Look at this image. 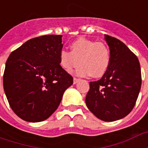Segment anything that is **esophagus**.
Instances as JSON below:
<instances>
[{
    "instance_id": "1",
    "label": "esophagus",
    "mask_w": 148,
    "mask_h": 148,
    "mask_svg": "<svg viewBox=\"0 0 148 148\" xmlns=\"http://www.w3.org/2000/svg\"><path fill=\"white\" fill-rule=\"evenodd\" d=\"M78 81H79V79H78V78L74 77V79H73V83H74V84L77 83V82H78Z\"/></svg>"
}]
</instances>
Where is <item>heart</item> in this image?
Returning a JSON list of instances; mask_svg holds the SVG:
<instances>
[{
    "mask_svg": "<svg viewBox=\"0 0 148 148\" xmlns=\"http://www.w3.org/2000/svg\"><path fill=\"white\" fill-rule=\"evenodd\" d=\"M70 47L71 51L62 50L58 54L59 64L65 71L70 72L79 62L81 66L76 71L79 76L92 75L98 78L106 74L111 63V54L104 42L81 37L71 42Z\"/></svg>",
    "mask_w": 148,
    "mask_h": 148,
    "instance_id": "obj_1",
    "label": "heart"
}]
</instances>
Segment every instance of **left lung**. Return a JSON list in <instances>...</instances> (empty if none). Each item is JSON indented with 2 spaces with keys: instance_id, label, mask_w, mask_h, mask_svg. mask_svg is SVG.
Masks as SVG:
<instances>
[{
  "instance_id": "1",
  "label": "left lung",
  "mask_w": 148,
  "mask_h": 148,
  "mask_svg": "<svg viewBox=\"0 0 148 148\" xmlns=\"http://www.w3.org/2000/svg\"><path fill=\"white\" fill-rule=\"evenodd\" d=\"M111 54L106 74L90 82L86 104L95 116L104 121L125 117L135 106L141 88L140 62L129 48L114 37L105 35Z\"/></svg>"
}]
</instances>
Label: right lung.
<instances>
[{
	"instance_id": "1",
	"label": "right lung",
	"mask_w": 148,
	"mask_h": 148,
	"mask_svg": "<svg viewBox=\"0 0 148 148\" xmlns=\"http://www.w3.org/2000/svg\"><path fill=\"white\" fill-rule=\"evenodd\" d=\"M60 35L31 39L6 61L3 86L9 106L27 122H40L58 109L73 77L59 65Z\"/></svg>"
}]
</instances>
